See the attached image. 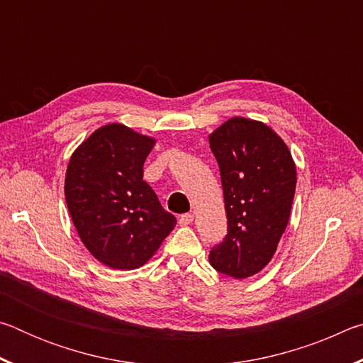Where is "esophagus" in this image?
Returning <instances> with one entry per match:
<instances>
[{
    "instance_id": "1",
    "label": "esophagus",
    "mask_w": 363,
    "mask_h": 363,
    "mask_svg": "<svg viewBox=\"0 0 363 363\" xmlns=\"http://www.w3.org/2000/svg\"><path fill=\"white\" fill-rule=\"evenodd\" d=\"M192 220H194V214L192 213H186V214H181V216H179V224L181 225L192 224Z\"/></svg>"
}]
</instances>
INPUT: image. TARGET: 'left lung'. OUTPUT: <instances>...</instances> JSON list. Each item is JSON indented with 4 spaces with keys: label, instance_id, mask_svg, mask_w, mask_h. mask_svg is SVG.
Returning a JSON list of instances; mask_svg holds the SVG:
<instances>
[{
    "label": "left lung",
    "instance_id": "8db88e82",
    "mask_svg": "<svg viewBox=\"0 0 363 363\" xmlns=\"http://www.w3.org/2000/svg\"><path fill=\"white\" fill-rule=\"evenodd\" d=\"M210 147L227 214V235L210 251V262L220 274L247 279L267 266L286 229L296 167L277 133L242 116L210 134Z\"/></svg>",
    "mask_w": 363,
    "mask_h": 363
}]
</instances>
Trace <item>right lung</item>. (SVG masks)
<instances>
[{
	"label": "right lung",
	"instance_id": "right-lung-1",
	"mask_svg": "<svg viewBox=\"0 0 363 363\" xmlns=\"http://www.w3.org/2000/svg\"><path fill=\"white\" fill-rule=\"evenodd\" d=\"M153 145L155 139L110 123L73 152L67 167L65 200L78 235L112 269L144 266L176 225L143 179Z\"/></svg>",
	"mask_w": 363,
	"mask_h": 363
}]
</instances>
